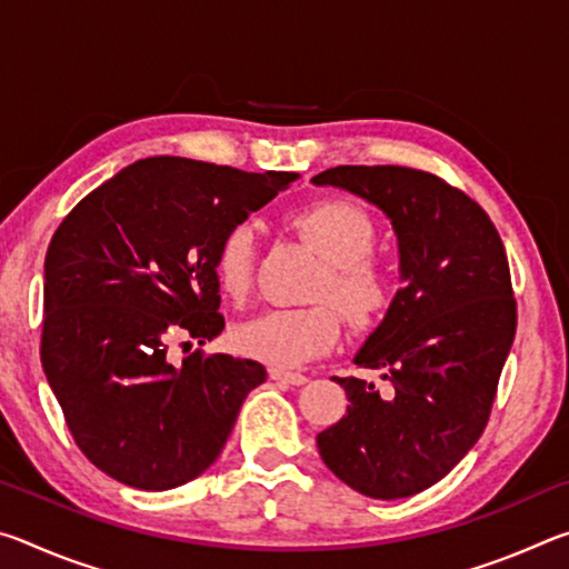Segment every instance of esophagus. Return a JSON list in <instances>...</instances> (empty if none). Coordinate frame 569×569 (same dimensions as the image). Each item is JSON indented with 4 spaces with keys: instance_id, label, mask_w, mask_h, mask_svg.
<instances>
[{
    "instance_id": "34e87169",
    "label": "esophagus",
    "mask_w": 569,
    "mask_h": 569,
    "mask_svg": "<svg viewBox=\"0 0 569 569\" xmlns=\"http://www.w3.org/2000/svg\"><path fill=\"white\" fill-rule=\"evenodd\" d=\"M268 377H271L273 381L291 383V387H303V383L308 381L303 373H293V371H283V369H271V371H268Z\"/></svg>"
}]
</instances>
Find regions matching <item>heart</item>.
<instances>
[{
    "label": "heart",
    "mask_w": 569,
    "mask_h": 569,
    "mask_svg": "<svg viewBox=\"0 0 569 569\" xmlns=\"http://www.w3.org/2000/svg\"><path fill=\"white\" fill-rule=\"evenodd\" d=\"M298 236L326 258L316 298H333L356 329L377 326L393 303L387 266L371 256L377 230L371 218L346 200H319L291 218ZM256 228L226 230L216 250V281L230 298H246L256 278ZM331 301L303 308H271L236 329L238 349L281 369H293L329 353L341 339V313Z\"/></svg>",
    "instance_id": "1"
}]
</instances>
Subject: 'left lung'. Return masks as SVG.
<instances>
[{
	"mask_svg": "<svg viewBox=\"0 0 569 569\" xmlns=\"http://www.w3.org/2000/svg\"><path fill=\"white\" fill-rule=\"evenodd\" d=\"M391 220L403 288L353 363L391 383L346 377V417L316 437L343 485L373 499L411 497L447 477L487 427L512 349L517 303L489 216L431 172L339 166L316 176Z\"/></svg>",
	"mask_w": 569,
	"mask_h": 569,
	"instance_id": "8db88e82",
	"label": "left lung"
}]
</instances>
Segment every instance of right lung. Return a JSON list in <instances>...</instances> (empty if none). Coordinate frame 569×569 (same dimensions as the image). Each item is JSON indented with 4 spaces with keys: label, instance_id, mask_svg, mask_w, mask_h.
Returning a JSON list of instances; mask_svg holds the SVG:
<instances>
[{
    "label": "right lung",
    "instance_id": "right-lung-1",
    "mask_svg": "<svg viewBox=\"0 0 569 569\" xmlns=\"http://www.w3.org/2000/svg\"><path fill=\"white\" fill-rule=\"evenodd\" d=\"M298 172H243L188 158H148L72 208L44 258L42 369L77 447L122 485L162 492L213 465L258 361L190 353L170 341H213L216 250Z\"/></svg>",
    "mask_w": 569,
    "mask_h": 569
}]
</instances>
